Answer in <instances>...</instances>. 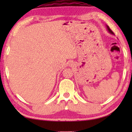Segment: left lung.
Listing matches in <instances>:
<instances>
[{"label": "left lung", "instance_id": "obj_1", "mask_svg": "<svg viewBox=\"0 0 132 132\" xmlns=\"http://www.w3.org/2000/svg\"><path fill=\"white\" fill-rule=\"evenodd\" d=\"M106 29H107V30H108V32L110 33L111 34H112V35H114V34H113V32H112V30H111L110 29V28L109 27V26H107V25H106Z\"/></svg>", "mask_w": 132, "mask_h": 132}]
</instances>
